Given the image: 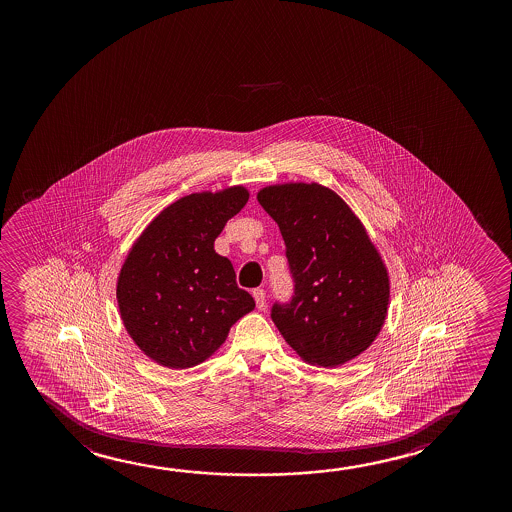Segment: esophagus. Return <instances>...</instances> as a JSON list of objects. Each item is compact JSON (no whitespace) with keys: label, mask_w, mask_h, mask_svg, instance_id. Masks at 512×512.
<instances>
[{"label":"esophagus","mask_w":512,"mask_h":512,"mask_svg":"<svg viewBox=\"0 0 512 512\" xmlns=\"http://www.w3.org/2000/svg\"><path fill=\"white\" fill-rule=\"evenodd\" d=\"M253 299H255L257 308H264V306H266V290H264V288H255V290H253Z\"/></svg>","instance_id":"34e87169"}]
</instances>
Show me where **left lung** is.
Segmentation results:
<instances>
[{"label": "left lung", "instance_id": "obj_1", "mask_svg": "<svg viewBox=\"0 0 512 512\" xmlns=\"http://www.w3.org/2000/svg\"><path fill=\"white\" fill-rule=\"evenodd\" d=\"M259 203L280 227L294 295L271 318L299 357L336 367L371 346L386 318L388 273L336 192L318 183L273 185Z\"/></svg>", "mask_w": 512, "mask_h": 512}]
</instances>
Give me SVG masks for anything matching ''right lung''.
Segmentation results:
<instances>
[{
    "label": "right lung",
    "mask_w": 512,
    "mask_h": 512,
    "mask_svg": "<svg viewBox=\"0 0 512 512\" xmlns=\"http://www.w3.org/2000/svg\"><path fill=\"white\" fill-rule=\"evenodd\" d=\"M248 201L243 187L190 194L162 211L127 255L117 283L120 316L145 355L171 369L201 364L232 323L255 308L231 260L213 250Z\"/></svg>",
    "instance_id": "right-lung-1"
}]
</instances>
